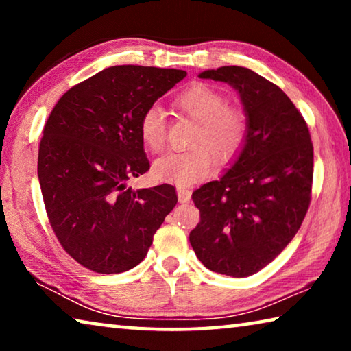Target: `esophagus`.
Instances as JSON below:
<instances>
[{
  "label": "esophagus",
  "instance_id": "obj_1",
  "mask_svg": "<svg viewBox=\"0 0 351 351\" xmlns=\"http://www.w3.org/2000/svg\"><path fill=\"white\" fill-rule=\"evenodd\" d=\"M176 193H178V199H180V203H189L190 197H192V192L186 187H178Z\"/></svg>",
  "mask_w": 351,
  "mask_h": 351
}]
</instances>
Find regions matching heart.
I'll return each mask as SVG.
<instances>
[{
  "label": "heart",
  "mask_w": 351,
  "mask_h": 351,
  "mask_svg": "<svg viewBox=\"0 0 351 351\" xmlns=\"http://www.w3.org/2000/svg\"><path fill=\"white\" fill-rule=\"evenodd\" d=\"M175 106L195 121L189 136V150L169 153L153 164L159 181L189 186L203 180L218 161L232 159L247 138V117L237 106L226 105V97L215 88L195 83L178 94ZM139 134L153 153L164 150L167 142V119L156 105L148 106L139 119Z\"/></svg>",
  "instance_id": "obj_1"
}]
</instances>
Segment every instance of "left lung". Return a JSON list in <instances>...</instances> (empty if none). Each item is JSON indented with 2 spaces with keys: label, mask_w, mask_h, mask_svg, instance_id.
<instances>
[{
  "label": "left lung",
  "mask_w": 351,
  "mask_h": 351,
  "mask_svg": "<svg viewBox=\"0 0 351 351\" xmlns=\"http://www.w3.org/2000/svg\"><path fill=\"white\" fill-rule=\"evenodd\" d=\"M199 79L239 93L247 138L217 181L195 190L199 223L190 245L207 269L252 276L294 239L311 199L313 144L305 119L280 88L241 66L207 69Z\"/></svg>",
  "instance_id": "left-lung-1"
}]
</instances>
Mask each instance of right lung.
<instances>
[{"label":"right lung","mask_w":351,"mask_h":351,"mask_svg":"<svg viewBox=\"0 0 351 351\" xmlns=\"http://www.w3.org/2000/svg\"><path fill=\"white\" fill-rule=\"evenodd\" d=\"M186 75L106 68L64 93L49 114L38 148L41 195L58 241L85 268L99 274L134 268L176 206L170 184L133 190L127 182L150 169L142 112Z\"/></svg>","instance_id":"add662e5"}]
</instances>
